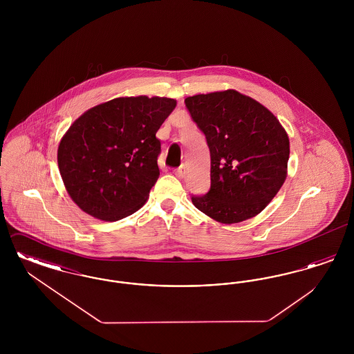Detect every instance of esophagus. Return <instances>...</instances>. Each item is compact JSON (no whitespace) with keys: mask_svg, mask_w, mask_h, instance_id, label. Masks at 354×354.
Instances as JSON below:
<instances>
[{"mask_svg":"<svg viewBox=\"0 0 354 354\" xmlns=\"http://www.w3.org/2000/svg\"><path fill=\"white\" fill-rule=\"evenodd\" d=\"M174 174H175V176H176V178H179V179H180V178H185V166L182 165L180 167H178V169H174Z\"/></svg>","mask_w":354,"mask_h":354,"instance_id":"1","label":"esophagus"}]
</instances>
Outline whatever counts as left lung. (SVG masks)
I'll return each mask as SVG.
<instances>
[{
    "label": "left lung",
    "mask_w": 354,
    "mask_h": 354,
    "mask_svg": "<svg viewBox=\"0 0 354 354\" xmlns=\"http://www.w3.org/2000/svg\"><path fill=\"white\" fill-rule=\"evenodd\" d=\"M185 103L211 153V188L192 195L194 205L223 224L256 216L286 182L289 138L279 119L236 90L198 94Z\"/></svg>",
    "instance_id": "1"
}]
</instances>
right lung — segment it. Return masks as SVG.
Returning <instances> with one entry per match:
<instances>
[{"label": "right lung", "instance_id": "obj_1", "mask_svg": "<svg viewBox=\"0 0 354 354\" xmlns=\"http://www.w3.org/2000/svg\"><path fill=\"white\" fill-rule=\"evenodd\" d=\"M175 106V100L165 97H124L77 119L57 155L73 202L106 221L136 212L159 178L160 140L155 134Z\"/></svg>", "mask_w": 354, "mask_h": 354}]
</instances>
